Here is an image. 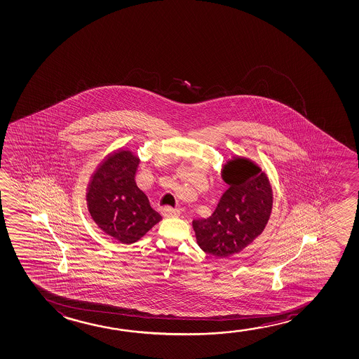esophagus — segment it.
Returning <instances> with one entry per match:
<instances>
[{
  "label": "esophagus",
  "instance_id": "34e87169",
  "mask_svg": "<svg viewBox=\"0 0 359 359\" xmlns=\"http://www.w3.org/2000/svg\"><path fill=\"white\" fill-rule=\"evenodd\" d=\"M162 213H163L165 217H178V215H181L180 209L172 208L170 205L163 207V208H162Z\"/></svg>",
  "mask_w": 359,
  "mask_h": 359
}]
</instances>
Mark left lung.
Returning <instances> with one entry per match:
<instances>
[{
  "instance_id": "obj_1",
  "label": "left lung",
  "mask_w": 359,
  "mask_h": 359,
  "mask_svg": "<svg viewBox=\"0 0 359 359\" xmlns=\"http://www.w3.org/2000/svg\"><path fill=\"white\" fill-rule=\"evenodd\" d=\"M222 177L229 188L213 215L192 223L201 249L215 257L234 255L252 244L265 229L273 209L269 178L252 161H229Z\"/></svg>"
}]
</instances>
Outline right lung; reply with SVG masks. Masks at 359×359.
<instances>
[{
  "label": "right lung",
  "mask_w": 359,
  "mask_h": 359,
  "mask_svg": "<svg viewBox=\"0 0 359 359\" xmlns=\"http://www.w3.org/2000/svg\"><path fill=\"white\" fill-rule=\"evenodd\" d=\"M140 160L131 151L118 150L99 165L86 193L88 209L107 236L133 244L162 217L135 182Z\"/></svg>",
  "instance_id": "obj_1"
}]
</instances>
